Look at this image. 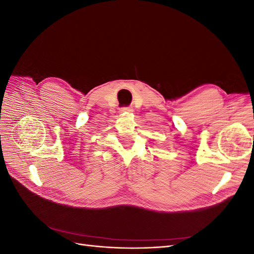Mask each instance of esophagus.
Segmentation results:
<instances>
[{"label": "esophagus", "instance_id": "obj_1", "mask_svg": "<svg viewBox=\"0 0 254 254\" xmlns=\"http://www.w3.org/2000/svg\"><path fill=\"white\" fill-rule=\"evenodd\" d=\"M120 111H121L122 113H127V112H131L132 109L129 108V107H122V108L120 109Z\"/></svg>", "mask_w": 254, "mask_h": 254}]
</instances>
